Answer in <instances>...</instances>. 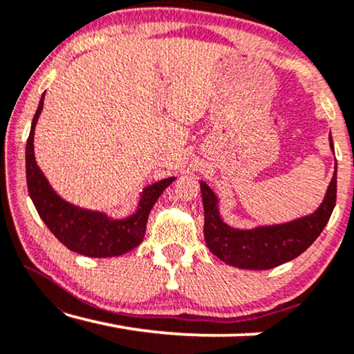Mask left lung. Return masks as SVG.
Instances as JSON below:
<instances>
[{
	"label": "left lung",
	"mask_w": 354,
	"mask_h": 354,
	"mask_svg": "<svg viewBox=\"0 0 354 354\" xmlns=\"http://www.w3.org/2000/svg\"><path fill=\"white\" fill-rule=\"evenodd\" d=\"M328 138L333 148L332 135ZM201 195L205 206V240L211 253L240 269H272L306 251L327 225L337 201V169L319 209L311 216L282 225L256 230L232 229L222 222L217 198L205 182H201Z\"/></svg>",
	"instance_id": "obj_1"
}]
</instances>
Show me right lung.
<instances>
[{"instance_id":"1","label":"right lung","mask_w":354,"mask_h":354,"mask_svg":"<svg viewBox=\"0 0 354 354\" xmlns=\"http://www.w3.org/2000/svg\"><path fill=\"white\" fill-rule=\"evenodd\" d=\"M43 100L45 93L33 115L26 147L27 188L38 214L62 245L79 254L90 258H113L133 250L142 243L149 211L166 187L171 185L174 177L164 178L148 187L143 192L137 212L122 221H113L101 212L82 209L61 200L38 169L33 156V132L43 109Z\"/></svg>"}]
</instances>
